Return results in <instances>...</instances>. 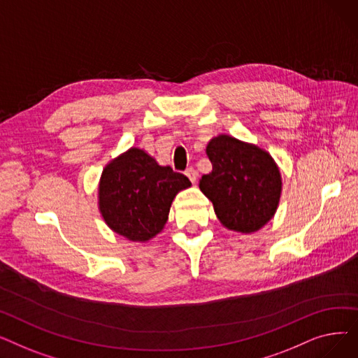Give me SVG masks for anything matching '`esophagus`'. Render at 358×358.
Masks as SVG:
<instances>
[{
	"mask_svg": "<svg viewBox=\"0 0 358 358\" xmlns=\"http://www.w3.org/2000/svg\"><path fill=\"white\" fill-rule=\"evenodd\" d=\"M185 176L189 177V180H190L193 184L197 181V171H196L194 168H187V169H185Z\"/></svg>",
	"mask_w": 358,
	"mask_h": 358,
	"instance_id": "obj_1",
	"label": "esophagus"
}]
</instances>
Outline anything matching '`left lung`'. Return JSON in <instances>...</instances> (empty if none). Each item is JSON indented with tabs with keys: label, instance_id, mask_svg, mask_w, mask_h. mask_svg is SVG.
Here are the masks:
<instances>
[{
	"label": "left lung",
	"instance_id": "1",
	"mask_svg": "<svg viewBox=\"0 0 358 358\" xmlns=\"http://www.w3.org/2000/svg\"><path fill=\"white\" fill-rule=\"evenodd\" d=\"M213 169L199 187L213 203L224 228L252 234L267 224L281 196V174L273 157L254 143L217 135L206 146Z\"/></svg>",
	"mask_w": 358,
	"mask_h": 358
}]
</instances>
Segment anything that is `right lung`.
I'll use <instances>...</instances> for the list:
<instances>
[{"instance_id": "add662e5", "label": "right lung", "mask_w": 358, "mask_h": 358, "mask_svg": "<svg viewBox=\"0 0 358 358\" xmlns=\"http://www.w3.org/2000/svg\"><path fill=\"white\" fill-rule=\"evenodd\" d=\"M190 185L184 174L131 146L104 166L99 210L113 232L134 242H148L164 229L174 197Z\"/></svg>"}]
</instances>
